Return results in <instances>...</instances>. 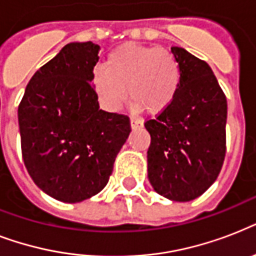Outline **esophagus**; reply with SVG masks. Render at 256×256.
I'll use <instances>...</instances> for the list:
<instances>
[{
    "label": "esophagus",
    "mask_w": 256,
    "mask_h": 256,
    "mask_svg": "<svg viewBox=\"0 0 256 256\" xmlns=\"http://www.w3.org/2000/svg\"><path fill=\"white\" fill-rule=\"evenodd\" d=\"M130 124H132V128H142V126H144V122H142V120H140V118H136V116H132Z\"/></svg>",
    "instance_id": "1"
}]
</instances>
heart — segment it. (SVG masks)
<instances>
[{
  "label": "heart",
  "mask_w": 256,
  "mask_h": 256,
  "mask_svg": "<svg viewBox=\"0 0 256 256\" xmlns=\"http://www.w3.org/2000/svg\"><path fill=\"white\" fill-rule=\"evenodd\" d=\"M92 84L108 110H118L128 92L136 110L160 114L174 102L182 84V69L168 50L124 44L108 54L104 68L94 69Z\"/></svg>",
  "instance_id": "1"
}]
</instances>
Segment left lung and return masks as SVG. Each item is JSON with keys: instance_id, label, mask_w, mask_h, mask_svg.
<instances>
[{"instance_id": "left-lung-1", "label": "left lung", "mask_w": 256, "mask_h": 256, "mask_svg": "<svg viewBox=\"0 0 256 256\" xmlns=\"http://www.w3.org/2000/svg\"><path fill=\"white\" fill-rule=\"evenodd\" d=\"M182 69L174 102L144 122L152 144L148 175L164 198L188 202L218 178L226 156L227 100L207 62L172 46Z\"/></svg>"}]
</instances>
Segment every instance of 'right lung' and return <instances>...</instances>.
<instances>
[{
    "label": "right lung",
    "instance_id": "right-lung-1",
    "mask_svg": "<svg viewBox=\"0 0 256 256\" xmlns=\"http://www.w3.org/2000/svg\"><path fill=\"white\" fill-rule=\"evenodd\" d=\"M100 46L68 44L34 73L18 106L24 164L34 183L68 203L98 194L132 132L128 116L100 110L92 85Z\"/></svg>",
    "mask_w": 256,
    "mask_h": 256
}]
</instances>
